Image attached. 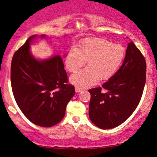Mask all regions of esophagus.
Returning a JSON list of instances; mask_svg holds the SVG:
<instances>
[{
    "label": "esophagus",
    "mask_w": 157,
    "mask_h": 157,
    "mask_svg": "<svg viewBox=\"0 0 157 157\" xmlns=\"http://www.w3.org/2000/svg\"><path fill=\"white\" fill-rule=\"evenodd\" d=\"M75 91L76 92H80L81 91H82V89L79 87V86H75Z\"/></svg>",
    "instance_id": "obj_1"
}]
</instances>
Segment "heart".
Returning <instances> with one entry per match:
<instances>
[{
    "label": "heart",
    "instance_id": "obj_1",
    "mask_svg": "<svg viewBox=\"0 0 157 157\" xmlns=\"http://www.w3.org/2000/svg\"><path fill=\"white\" fill-rule=\"evenodd\" d=\"M125 48L121 44L101 38H86L79 47L69 49L65 59L67 71L78 72L85 65L88 67L71 77L72 83L79 87L94 85L98 79L107 80L114 75L125 57Z\"/></svg>",
    "mask_w": 157,
    "mask_h": 157
}]
</instances>
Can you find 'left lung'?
<instances>
[{
	"label": "left lung",
	"instance_id": "obj_1",
	"mask_svg": "<svg viewBox=\"0 0 157 157\" xmlns=\"http://www.w3.org/2000/svg\"><path fill=\"white\" fill-rule=\"evenodd\" d=\"M145 58L132 41L128 43L120 69L102 86L89 90V117L101 129L120 125L141 100L146 82Z\"/></svg>",
	"mask_w": 157,
	"mask_h": 157
}]
</instances>
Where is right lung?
<instances>
[{"label":"right lung","mask_w":157,"mask_h":157,"mask_svg":"<svg viewBox=\"0 0 157 157\" xmlns=\"http://www.w3.org/2000/svg\"><path fill=\"white\" fill-rule=\"evenodd\" d=\"M41 37H45L42 35ZM30 36L14 53L11 63L12 90L19 108L35 125L52 127L64 118L65 109L75 94L68 84L60 56L39 61L29 52Z\"/></svg>","instance_id":"right-lung-1"}]
</instances>
